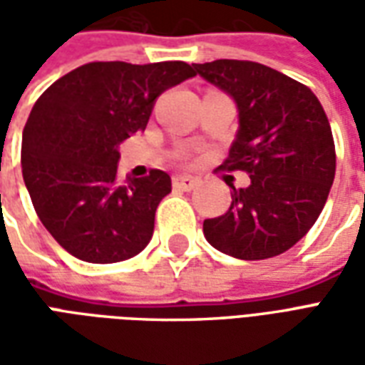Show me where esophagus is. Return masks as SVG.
I'll return each instance as SVG.
<instances>
[{"label":"esophagus","mask_w":365,"mask_h":365,"mask_svg":"<svg viewBox=\"0 0 365 365\" xmlns=\"http://www.w3.org/2000/svg\"><path fill=\"white\" fill-rule=\"evenodd\" d=\"M199 185L197 178H191V175H175L174 178V187L180 191H191L195 190Z\"/></svg>","instance_id":"obj_1"}]
</instances>
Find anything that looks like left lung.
I'll list each match as a JSON object with an SVG mask.
<instances>
[{
    "mask_svg": "<svg viewBox=\"0 0 365 365\" xmlns=\"http://www.w3.org/2000/svg\"><path fill=\"white\" fill-rule=\"evenodd\" d=\"M229 93L238 133L222 170H242L250 185L232 187L229 211L203 221L207 242L238 260L279 256L305 237L329 197L336 152L321 101L303 83L250 60L193 64Z\"/></svg>",
    "mask_w": 365,
    "mask_h": 365,
    "instance_id": "obj_1",
    "label": "left lung"
}]
</instances>
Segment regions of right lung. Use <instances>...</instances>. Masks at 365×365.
I'll return each instance as SVG.
<instances>
[{
    "label": "right lung",
    "instance_id": "obj_1",
    "mask_svg": "<svg viewBox=\"0 0 365 365\" xmlns=\"http://www.w3.org/2000/svg\"><path fill=\"white\" fill-rule=\"evenodd\" d=\"M193 76L180 60L90 62L36 99L23 128V180L38 219L66 252L113 264L150 242L172 180L150 170L119 182V144L146 128L160 93Z\"/></svg>",
    "mask_w": 365,
    "mask_h": 365
}]
</instances>
